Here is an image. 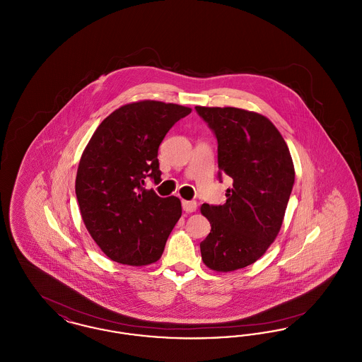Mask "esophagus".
Segmentation results:
<instances>
[{"instance_id":"obj_1","label":"esophagus","mask_w":362,"mask_h":362,"mask_svg":"<svg viewBox=\"0 0 362 362\" xmlns=\"http://www.w3.org/2000/svg\"><path fill=\"white\" fill-rule=\"evenodd\" d=\"M183 210L187 213H194L197 210V202L195 201H183L182 202Z\"/></svg>"}]
</instances>
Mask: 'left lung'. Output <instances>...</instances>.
<instances>
[{
	"label": "left lung",
	"mask_w": 362,
	"mask_h": 362,
	"mask_svg": "<svg viewBox=\"0 0 362 362\" xmlns=\"http://www.w3.org/2000/svg\"><path fill=\"white\" fill-rule=\"evenodd\" d=\"M218 142V177H232L224 205L201 206L211 226L201 243L214 272L257 262L276 240L294 185L292 156L276 126L258 112L235 107H195Z\"/></svg>",
	"instance_id": "obj_1"
}]
</instances>
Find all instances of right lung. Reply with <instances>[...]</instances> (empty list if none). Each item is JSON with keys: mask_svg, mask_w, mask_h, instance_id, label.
Segmentation results:
<instances>
[{"mask_svg": "<svg viewBox=\"0 0 362 362\" xmlns=\"http://www.w3.org/2000/svg\"><path fill=\"white\" fill-rule=\"evenodd\" d=\"M189 112V107L156 100L124 104L89 139L77 170L76 195L89 235L114 262L146 266L161 258L182 204L144 185L146 177L161 182L158 146Z\"/></svg>", "mask_w": 362, "mask_h": 362, "instance_id": "add662e5", "label": "right lung"}]
</instances>
